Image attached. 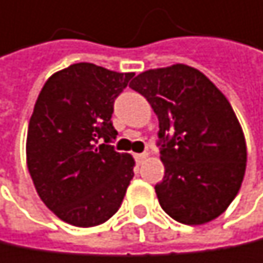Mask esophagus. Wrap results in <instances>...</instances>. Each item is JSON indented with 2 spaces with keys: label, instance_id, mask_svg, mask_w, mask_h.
I'll list each match as a JSON object with an SVG mask.
<instances>
[{
  "label": "esophagus",
  "instance_id": "obj_1",
  "mask_svg": "<svg viewBox=\"0 0 263 263\" xmlns=\"http://www.w3.org/2000/svg\"><path fill=\"white\" fill-rule=\"evenodd\" d=\"M147 157H148V153H139V154H135V159H136V162H138V163H142Z\"/></svg>",
  "mask_w": 263,
  "mask_h": 263
}]
</instances>
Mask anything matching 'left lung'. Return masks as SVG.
I'll return each instance as SVG.
<instances>
[{
    "instance_id": "left-lung-1",
    "label": "left lung",
    "mask_w": 263,
    "mask_h": 263,
    "mask_svg": "<svg viewBox=\"0 0 263 263\" xmlns=\"http://www.w3.org/2000/svg\"><path fill=\"white\" fill-rule=\"evenodd\" d=\"M130 87L159 119L165 176L154 189L162 209L187 226L218 218L239 192L247 166L246 138L229 100L183 63L141 72Z\"/></svg>"
}]
</instances>
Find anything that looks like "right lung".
I'll use <instances>...</instances> for the list:
<instances>
[{
	"label": "right lung",
	"instance_id": "add662e5",
	"mask_svg": "<svg viewBox=\"0 0 263 263\" xmlns=\"http://www.w3.org/2000/svg\"><path fill=\"white\" fill-rule=\"evenodd\" d=\"M133 76L76 63L52 74L37 97L27 166L41 200L68 224L93 227L121 208L135 159L109 145L118 135L110 119Z\"/></svg>",
	"mask_w": 263,
	"mask_h": 263
}]
</instances>
